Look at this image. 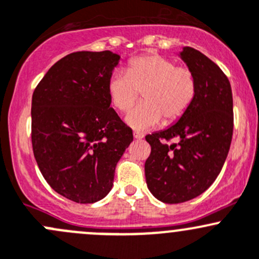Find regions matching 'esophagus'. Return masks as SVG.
I'll use <instances>...</instances> for the list:
<instances>
[{
    "label": "esophagus",
    "mask_w": 259,
    "mask_h": 259,
    "mask_svg": "<svg viewBox=\"0 0 259 259\" xmlns=\"http://www.w3.org/2000/svg\"><path fill=\"white\" fill-rule=\"evenodd\" d=\"M133 137H135V140H142L143 137H145V135H143L142 132H133Z\"/></svg>",
    "instance_id": "1"
}]
</instances>
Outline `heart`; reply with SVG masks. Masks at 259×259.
<instances>
[{"mask_svg": "<svg viewBox=\"0 0 259 259\" xmlns=\"http://www.w3.org/2000/svg\"><path fill=\"white\" fill-rule=\"evenodd\" d=\"M107 92L114 108L127 112L142 92L143 102L127 114L126 121L136 130H148L163 119L170 124L191 108L197 93L194 73L188 67L161 55H146L130 61L126 72L112 73Z\"/></svg>", "mask_w": 259, "mask_h": 259, "instance_id": "b5f03b06", "label": "heart"}]
</instances>
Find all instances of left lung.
<instances>
[{
    "mask_svg": "<svg viewBox=\"0 0 259 259\" xmlns=\"http://www.w3.org/2000/svg\"><path fill=\"white\" fill-rule=\"evenodd\" d=\"M180 57L196 77V98L175 124L146 136L151 145L146 182L163 203H182L208 189L225 164L233 135V98L227 76L192 47H183ZM172 139L176 142L170 143Z\"/></svg>",
    "mask_w": 259,
    "mask_h": 259,
    "instance_id": "obj_1",
    "label": "left lung"
}]
</instances>
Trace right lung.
Listing matches in <instances>:
<instances>
[{
  "label": "right lung",
  "instance_id": "right-lung-1",
  "mask_svg": "<svg viewBox=\"0 0 259 259\" xmlns=\"http://www.w3.org/2000/svg\"><path fill=\"white\" fill-rule=\"evenodd\" d=\"M111 51H78L47 71L32 96V148L53 191L77 203L105 198L132 130L110 107Z\"/></svg>",
  "mask_w": 259,
  "mask_h": 259
}]
</instances>
